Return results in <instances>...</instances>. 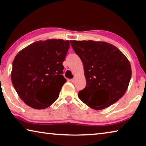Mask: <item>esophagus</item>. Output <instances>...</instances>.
<instances>
[{
    "mask_svg": "<svg viewBox=\"0 0 146 146\" xmlns=\"http://www.w3.org/2000/svg\"><path fill=\"white\" fill-rule=\"evenodd\" d=\"M71 82H73V83H74L75 82V78H72L71 80Z\"/></svg>",
    "mask_w": 146,
    "mask_h": 146,
    "instance_id": "1",
    "label": "esophagus"
}]
</instances>
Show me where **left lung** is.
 Masks as SVG:
<instances>
[{"instance_id": "left-lung-1", "label": "left lung", "mask_w": 146, "mask_h": 146, "mask_svg": "<svg viewBox=\"0 0 146 146\" xmlns=\"http://www.w3.org/2000/svg\"><path fill=\"white\" fill-rule=\"evenodd\" d=\"M73 50L82 60L86 86L78 97L89 107L103 110L122 97L131 77V67L117 48L105 42L71 40ZM105 92L109 99L102 103L99 93Z\"/></svg>"}]
</instances>
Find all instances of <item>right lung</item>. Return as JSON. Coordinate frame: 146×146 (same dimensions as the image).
I'll use <instances>...</instances> for the list:
<instances>
[{
	"instance_id": "add662e5",
	"label": "right lung",
	"mask_w": 146,
	"mask_h": 146,
	"mask_svg": "<svg viewBox=\"0 0 146 146\" xmlns=\"http://www.w3.org/2000/svg\"><path fill=\"white\" fill-rule=\"evenodd\" d=\"M69 48V40H40L16 55L12 63L11 78L15 90L27 105L41 110L57 99L66 82L62 63Z\"/></svg>"
}]
</instances>
